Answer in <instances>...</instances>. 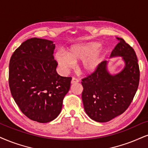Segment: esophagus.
Masks as SVG:
<instances>
[{"mask_svg": "<svg viewBox=\"0 0 148 148\" xmlns=\"http://www.w3.org/2000/svg\"><path fill=\"white\" fill-rule=\"evenodd\" d=\"M79 82V80L77 79H76L75 77H73L72 78V80H71V84H77Z\"/></svg>", "mask_w": 148, "mask_h": 148, "instance_id": "obj_1", "label": "esophagus"}]
</instances>
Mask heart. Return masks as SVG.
I'll return each instance as SVG.
<instances>
[{
  "label": "heart",
  "instance_id": "1",
  "mask_svg": "<svg viewBox=\"0 0 148 148\" xmlns=\"http://www.w3.org/2000/svg\"><path fill=\"white\" fill-rule=\"evenodd\" d=\"M100 43L88 42L73 45L66 53L62 51L56 53L54 57L64 71H67L73 64L80 62L78 70L83 74L94 73L99 69L105 56V51L99 49Z\"/></svg>",
  "mask_w": 148,
  "mask_h": 148
}]
</instances>
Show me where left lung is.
<instances>
[{
  "mask_svg": "<svg viewBox=\"0 0 148 148\" xmlns=\"http://www.w3.org/2000/svg\"><path fill=\"white\" fill-rule=\"evenodd\" d=\"M110 58L121 57L124 68L116 74L108 70V62L103 61L94 73L82 79L84 88L82 99L85 112L97 122L112 120L127 110L132 101L139 83V66L135 51L122 38Z\"/></svg>",
  "mask_w": 148,
  "mask_h": 148,
  "instance_id": "8db88e82",
  "label": "left lung"
}]
</instances>
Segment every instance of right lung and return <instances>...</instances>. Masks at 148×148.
<instances>
[{"label": "right lung", "mask_w": 148, "mask_h": 148, "mask_svg": "<svg viewBox=\"0 0 148 148\" xmlns=\"http://www.w3.org/2000/svg\"><path fill=\"white\" fill-rule=\"evenodd\" d=\"M54 49L53 41L33 38L21 44L10 61L13 98L25 116L39 123H48L59 115L72 79L56 72Z\"/></svg>", "instance_id": "add662e5"}]
</instances>
